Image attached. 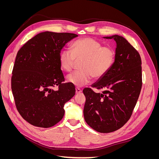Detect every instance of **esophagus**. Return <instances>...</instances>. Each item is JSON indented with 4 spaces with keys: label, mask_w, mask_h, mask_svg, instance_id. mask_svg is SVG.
Listing matches in <instances>:
<instances>
[{
    "label": "esophagus",
    "mask_w": 159,
    "mask_h": 159,
    "mask_svg": "<svg viewBox=\"0 0 159 159\" xmlns=\"http://www.w3.org/2000/svg\"><path fill=\"white\" fill-rule=\"evenodd\" d=\"M81 92V90L80 88H75V93H76L77 94L80 93Z\"/></svg>",
    "instance_id": "1"
}]
</instances>
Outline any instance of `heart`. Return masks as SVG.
I'll return each instance as SVG.
<instances>
[{
    "label": "heart",
    "instance_id": "b5f03b06",
    "mask_svg": "<svg viewBox=\"0 0 159 159\" xmlns=\"http://www.w3.org/2000/svg\"><path fill=\"white\" fill-rule=\"evenodd\" d=\"M71 51H60L58 61L60 68L70 71L75 60H83L80 71L66 76V81L77 87H82L90 82L91 78H103L112 68L115 60V51L111 46H102V44L92 38H80L72 43Z\"/></svg>",
    "mask_w": 159,
    "mask_h": 159
}]
</instances>
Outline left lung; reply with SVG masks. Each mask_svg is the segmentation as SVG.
<instances>
[{"label":"left lung","instance_id":"left-lung-1","mask_svg":"<svg viewBox=\"0 0 159 159\" xmlns=\"http://www.w3.org/2000/svg\"><path fill=\"white\" fill-rule=\"evenodd\" d=\"M116 42L113 66L90 88L83 90L86 101L85 122L96 131L111 133L122 127L131 117L142 87L141 59L139 52L122 36L103 37Z\"/></svg>","mask_w":159,"mask_h":159}]
</instances>
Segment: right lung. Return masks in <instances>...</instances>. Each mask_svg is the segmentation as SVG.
I'll return each instance as SVG.
<instances>
[{
  "instance_id": "right-lung-1",
  "label": "right lung",
  "mask_w": 159,
  "mask_h": 159,
  "mask_svg": "<svg viewBox=\"0 0 159 159\" xmlns=\"http://www.w3.org/2000/svg\"><path fill=\"white\" fill-rule=\"evenodd\" d=\"M78 36L72 33L38 34L19 50L13 67L11 88L23 119L34 126L48 128L63 118L64 104L75 89L64 78L58 57L64 46ZM58 86L56 91L53 87Z\"/></svg>"
}]
</instances>
